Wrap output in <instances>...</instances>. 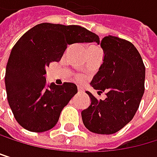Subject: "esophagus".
Listing matches in <instances>:
<instances>
[{"label":"esophagus","mask_w":157,"mask_h":157,"mask_svg":"<svg viewBox=\"0 0 157 157\" xmlns=\"http://www.w3.org/2000/svg\"><path fill=\"white\" fill-rule=\"evenodd\" d=\"M78 92H79V93H80V92H83V87L80 86H78Z\"/></svg>","instance_id":"esophagus-1"}]
</instances>
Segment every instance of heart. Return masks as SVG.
Segmentation results:
<instances>
[{"mask_svg": "<svg viewBox=\"0 0 157 157\" xmlns=\"http://www.w3.org/2000/svg\"><path fill=\"white\" fill-rule=\"evenodd\" d=\"M89 48H97V47H95V46H91V47H89ZM75 78L78 80V81H83L84 80V77H83V75H81V74H77L76 76H75Z\"/></svg>", "mask_w": 157, "mask_h": 157, "instance_id": "heart-1", "label": "heart"}]
</instances>
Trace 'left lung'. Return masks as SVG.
I'll list each match as a JSON object with an SVG mask.
<instances>
[{
  "label": "left lung",
  "instance_id": "1",
  "mask_svg": "<svg viewBox=\"0 0 157 157\" xmlns=\"http://www.w3.org/2000/svg\"><path fill=\"white\" fill-rule=\"evenodd\" d=\"M101 47L104 62L90 84L99 90L98 94L105 92L106 97L98 100L86 91L91 104L82 111V120L90 132L111 135L130 122L140 106L145 88V66L128 40L108 36L101 39Z\"/></svg>",
  "mask_w": 157,
  "mask_h": 157
}]
</instances>
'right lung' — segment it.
<instances>
[{
	"instance_id": "add662e5",
	"label": "right lung",
	"mask_w": 157,
	"mask_h": 157,
	"mask_svg": "<svg viewBox=\"0 0 157 157\" xmlns=\"http://www.w3.org/2000/svg\"><path fill=\"white\" fill-rule=\"evenodd\" d=\"M96 42L99 36L78 25L40 23L14 45L5 71V88L13 115L28 131L40 133L55 127L62 109L77 93L72 83L46 82V69L58 62L68 45Z\"/></svg>"
}]
</instances>
